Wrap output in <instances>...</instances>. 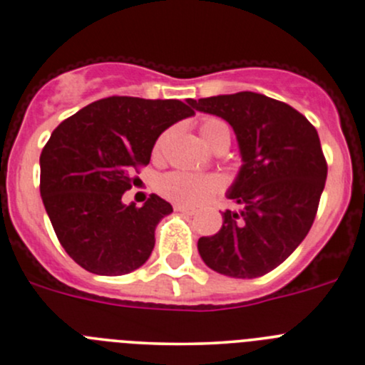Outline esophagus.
Returning a JSON list of instances; mask_svg holds the SVG:
<instances>
[{
	"label": "esophagus",
	"instance_id": "obj_1",
	"mask_svg": "<svg viewBox=\"0 0 365 365\" xmlns=\"http://www.w3.org/2000/svg\"><path fill=\"white\" fill-rule=\"evenodd\" d=\"M174 210L182 212V214H186V215H195V214H196L195 208L186 207V205H174Z\"/></svg>",
	"mask_w": 365,
	"mask_h": 365
}]
</instances>
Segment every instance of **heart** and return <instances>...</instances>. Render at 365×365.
I'll use <instances>...</instances> for the list:
<instances>
[{
    "mask_svg": "<svg viewBox=\"0 0 365 365\" xmlns=\"http://www.w3.org/2000/svg\"><path fill=\"white\" fill-rule=\"evenodd\" d=\"M172 130H165L155 143L153 153L160 157L169 143ZM200 134L205 143L214 150H227L231 145V128L226 120L219 117H205L200 122ZM222 182L214 174H193V172L172 170L162 175L158 181V191L170 202L186 205V207H198L207 202L210 196L219 193Z\"/></svg>",
    "mask_w": 365,
    "mask_h": 365,
    "instance_id": "heart-1",
    "label": "heart"
}]
</instances>
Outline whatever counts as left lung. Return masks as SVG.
I'll return each instance as SVG.
<instances>
[{
    "mask_svg": "<svg viewBox=\"0 0 365 365\" xmlns=\"http://www.w3.org/2000/svg\"><path fill=\"white\" fill-rule=\"evenodd\" d=\"M187 103L227 120L243 158L227 193L240 212H222L219 232L198 240L200 255L224 276H264L292 255L314 224L327 178L317 130L293 106L259 93Z\"/></svg>",
    "mask_w": 365,
    "mask_h": 365,
    "instance_id": "8db88e82",
    "label": "left lung"
}]
</instances>
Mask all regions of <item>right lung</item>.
<instances>
[{"label": "right lung", "instance_id": "right-lung-1", "mask_svg": "<svg viewBox=\"0 0 365 365\" xmlns=\"http://www.w3.org/2000/svg\"><path fill=\"white\" fill-rule=\"evenodd\" d=\"M195 110L179 100L108 96L51 133L41 151L39 190L56 237L73 262L100 276L141 267L155 229L172 205L150 195L143 207L122 196L139 181L158 136Z\"/></svg>", "mask_w": 365, "mask_h": 365}]
</instances>
